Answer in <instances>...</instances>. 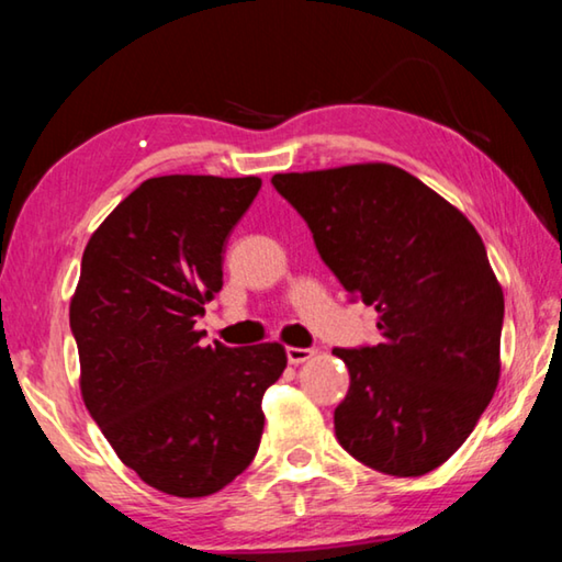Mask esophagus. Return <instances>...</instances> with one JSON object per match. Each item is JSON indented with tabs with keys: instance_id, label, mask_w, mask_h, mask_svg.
<instances>
[{
	"instance_id": "1",
	"label": "esophagus",
	"mask_w": 562,
	"mask_h": 562,
	"mask_svg": "<svg viewBox=\"0 0 562 562\" xmlns=\"http://www.w3.org/2000/svg\"><path fill=\"white\" fill-rule=\"evenodd\" d=\"M315 357V349H307V347H288V361L290 364H304V361Z\"/></svg>"
}]
</instances>
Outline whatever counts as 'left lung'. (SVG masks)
Wrapping results in <instances>:
<instances>
[{"mask_svg":"<svg viewBox=\"0 0 562 562\" xmlns=\"http://www.w3.org/2000/svg\"><path fill=\"white\" fill-rule=\"evenodd\" d=\"M382 341L331 349L349 369L341 449L389 475H424L461 449L501 376L503 290L481 235L406 170L359 164L272 176Z\"/></svg>","mask_w":562,"mask_h":562,"instance_id":"1","label":"left lung"}]
</instances>
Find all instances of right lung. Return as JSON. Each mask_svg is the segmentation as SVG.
Wrapping results in <instances>:
<instances>
[{"mask_svg":"<svg viewBox=\"0 0 562 562\" xmlns=\"http://www.w3.org/2000/svg\"><path fill=\"white\" fill-rule=\"evenodd\" d=\"M260 178H148L113 207L81 258L69 307L81 396L113 451L178 498L225 488L255 459L278 341L201 347L195 319L223 288L225 240Z\"/></svg>","mask_w":562,"mask_h":562,"instance_id":"1","label":"right lung"}]
</instances>
